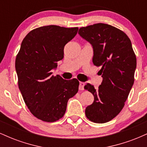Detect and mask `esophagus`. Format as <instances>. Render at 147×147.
I'll list each match as a JSON object with an SVG mask.
<instances>
[{
  "label": "esophagus",
  "instance_id": "1",
  "mask_svg": "<svg viewBox=\"0 0 147 147\" xmlns=\"http://www.w3.org/2000/svg\"><path fill=\"white\" fill-rule=\"evenodd\" d=\"M84 85H85V84H84V82H79V90H83L84 89Z\"/></svg>",
  "mask_w": 147,
  "mask_h": 147
}]
</instances>
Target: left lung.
Here are the masks:
<instances>
[{
  "label": "left lung",
  "instance_id": "left-lung-1",
  "mask_svg": "<svg viewBox=\"0 0 147 147\" xmlns=\"http://www.w3.org/2000/svg\"><path fill=\"white\" fill-rule=\"evenodd\" d=\"M78 33L92 45V62L101 66L103 78L97 89L88 83L84 86L94 96L86 115L93 122H108L122 111L134 83L136 55L127 35L112 25L96 23L81 28Z\"/></svg>",
  "mask_w": 147,
  "mask_h": 147
}]
</instances>
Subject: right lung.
<instances>
[{
  "instance_id": "obj_1",
  "label": "right lung",
  "mask_w": 147,
  "mask_h": 147,
  "mask_svg": "<svg viewBox=\"0 0 147 147\" xmlns=\"http://www.w3.org/2000/svg\"><path fill=\"white\" fill-rule=\"evenodd\" d=\"M77 32L78 28L47 25L32 30L21 43L15 61L18 88L30 112L42 121L61 119L68 99L78 92L77 79L65 80L52 72Z\"/></svg>"
}]
</instances>
